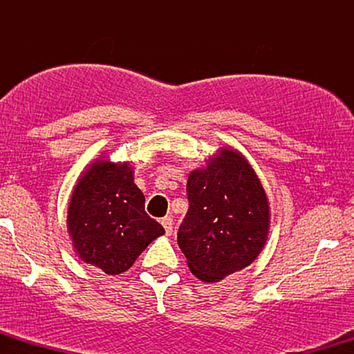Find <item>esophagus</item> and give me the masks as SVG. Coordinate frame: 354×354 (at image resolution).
Segmentation results:
<instances>
[{"mask_svg":"<svg viewBox=\"0 0 354 354\" xmlns=\"http://www.w3.org/2000/svg\"><path fill=\"white\" fill-rule=\"evenodd\" d=\"M161 225H163L166 234L173 233V218L171 216H165L163 219H161Z\"/></svg>","mask_w":354,"mask_h":354,"instance_id":"esophagus-1","label":"esophagus"}]
</instances>
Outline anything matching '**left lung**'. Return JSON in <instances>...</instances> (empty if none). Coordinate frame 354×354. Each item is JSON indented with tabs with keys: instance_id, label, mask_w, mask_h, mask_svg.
Masks as SVG:
<instances>
[{
	"instance_id": "obj_1",
	"label": "left lung",
	"mask_w": 354,
	"mask_h": 354,
	"mask_svg": "<svg viewBox=\"0 0 354 354\" xmlns=\"http://www.w3.org/2000/svg\"><path fill=\"white\" fill-rule=\"evenodd\" d=\"M186 196L178 245L191 273L214 283L250 266L266 241L270 206L245 158L221 149L205 169L189 174Z\"/></svg>"
}]
</instances>
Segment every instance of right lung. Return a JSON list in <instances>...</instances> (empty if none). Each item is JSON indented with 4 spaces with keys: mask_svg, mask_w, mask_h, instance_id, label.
I'll return each mask as SVG.
<instances>
[{
    "mask_svg": "<svg viewBox=\"0 0 354 354\" xmlns=\"http://www.w3.org/2000/svg\"><path fill=\"white\" fill-rule=\"evenodd\" d=\"M68 230L84 263L106 274L129 270L165 228L145 211L131 166L100 160L78 181L68 208Z\"/></svg>",
    "mask_w": 354,
    "mask_h": 354,
    "instance_id": "obj_1",
    "label": "right lung"
}]
</instances>
